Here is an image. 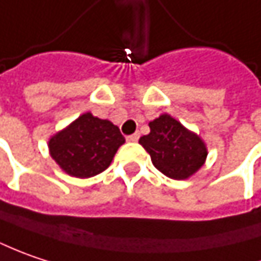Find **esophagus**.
I'll return each instance as SVG.
<instances>
[{
  "label": "esophagus",
  "instance_id": "obj_1",
  "mask_svg": "<svg viewBox=\"0 0 261 261\" xmlns=\"http://www.w3.org/2000/svg\"><path fill=\"white\" fill-rule=\"evenodd\" d=\"M126 139H127L129 142H137L138 139H139V135H138V134H134V135H129Z\"/></svg>",
  "mask_w": 261,
  "mask_h": 261
}]
</instances>
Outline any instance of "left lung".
Wrapping results in <instances>:
<instances>
[{
	"instance_id": "obj_1",
	"label": "left lung",
	"mask_w": 261,
	"mask_h": 261,
	"mask_svg": "<svg viewBox=\"0 0 261 261\" xmlns=\"http://www.w3.org/2000/svg\"><path fill=\"white\" fill-rule=\"evenodd\" d=\"M148 126L150 134L139 138V144L163 175L176 180L188 179L205 163L204 141L170 114H162Z\"/></svg>"
}]
</instances>
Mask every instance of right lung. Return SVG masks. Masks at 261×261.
Instances as JSON below:
<instances>
[{
  "label": "right lung",
  "mask_w": 261,
  "mask_h": 261,
  "mask_svg": "<svg viewBox=\"0 0 261 261\" xmlns=\"http://www.w3.org/2000/svg\"><path fill=\"white\" fill-rule=\"evenodd\" d=\"M124 144L120 129L89 111L51 137L48 148L56 163L74 177H91L104 172Z\"/></svg>",
  "instance_id": "add662e5"
}]
</instances>
